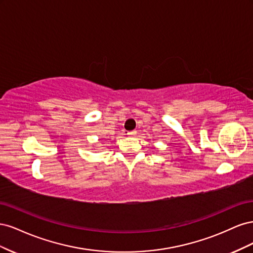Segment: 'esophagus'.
Returning <instances> with one entry per match:
<instances>
[{
  "instance_id": "esophagus-1",
  "label": "esophagus",
  "mask_w": 253,
  "mask_h": 253,
  "mask_svg": "<svg viewBox=\"0 0 253 253\" xmlns=\"http://www.w3.org/2000/svg\"><path fill=\"white\" fill-rule=\"evenodd\" d=\"M136 135V132L135 131H132V132H127V136L129 137H134Z\"/></svg>"
}]
</instances>
